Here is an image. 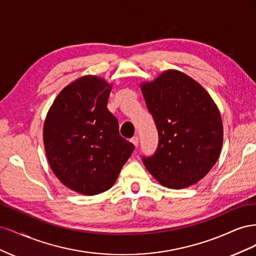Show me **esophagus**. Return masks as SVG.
Masks as SVG:
<instances>
[{"mask_svg":"<svg viewBox=\"0 0 256 256\" xmlns=\"http://www.w3.org/2000/svg\"><path fill=\"white\" fill-rule=\"evenodd\" d=\"M130 142L132 143V144L136 147V146H138V136H134V138H131V140H130Z\"/></svg>","mask_w":256,"mask_h":256,"instance_id":"1","label":"esophagus"}]
</instances>
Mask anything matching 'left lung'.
Here are the masks:
<instances>
[{
	"mask_svg": "<svg viewBox=\"0 0 256 256\" xmlns=\"http://www.w3.org/2000/svg\"><path fill=\"white\" fill-rule=\"evenodd\" d=\"M140 86L159 136L157 150L143 157L147 171L170 189L196 184L212 168L222 150L218 106L202 85L175 69Z\"/></svg>",
	"mask_w": 256,
	"mask_h": 256,
	"instance_id": "8db88e82",
	"label": "left lung"
}]
</instances>
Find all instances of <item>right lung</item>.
Wrapping results in <instances>:
<instances>
[{"label": "right lung", "mask_w": 256, "mask_h": 256, "mask_svg": "<svg viewBox=\"0 0 256 256\" xmlns=\"http://www.w3.org/2000/svg\"><path fill=\"white\" fill-rule=\"evenodd\" d=\"M111 90L104 78L81 76L60 92L46 116L44 145L51 170L80 194L109 190L134 150L106 108Z\"/></svg>", "instance_id": "add662e5"}]
</instances>
